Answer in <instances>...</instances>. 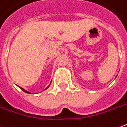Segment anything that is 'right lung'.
Segmentation results:
<instances>
[{
    "instance_id": "obj_1",
    "label": "right lung",
    "mask_w": 127,
    "mask_h": 127,
    "mask_svg": "<svg viewBox=\"0 0 127 127\" xmlns=\"http://www.w3.org/2000/svg\"><path fill=\"white\" fill-rule=\"evenodd\" d=\"M48 87H47V88H46V89H47V88H48ZM20 88L21 89H22V90H23V91L24 92H25V93H28V94H30V92H29V91H26V90H25V89H24L22 88V87H20Z\"/></svg>"
}]
</instances>
